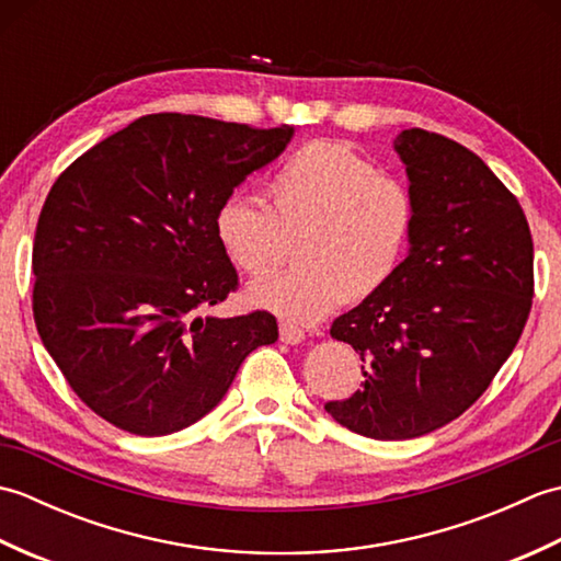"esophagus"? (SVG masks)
Listing matches in <instances>:
<instances>
[{
	"instance_id": "1",
	"label": "esophagus",
	"mask_w": 561,
	"mask_h": 561,
	"mask_svg": "<svg viewBox=\"0 0 561 561\" xmlns=\"http://www.w3.org/2000/svg\"><path fill=\"white\" fill-rule=\"evenodd\" d=\"M279 337L284 344H301L306 340V332L291 323H279Z\"/></svg>"
}]
</instances>
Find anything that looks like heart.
<instances>
[{"label":"heart","instance_id":"obj_1","mask_svg":"<svg viewBox=\"0 0 561 561\" xmlns=\"http://www.w3.org/2000/svg\"><path fill=\"white\" fill-rule=\"evenodd\" d=\"M410 187L337 141L294 151L267 183V209L241 195L214 211V236L233 267L262 277L296 243V270L250 284L245 299L313 325L342 301L380 291L408 253Z\"/></svg>","mask_w":561,"mask_h":561}]
</instances>
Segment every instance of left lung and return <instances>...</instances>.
<instances>
[{
  "label": "left lung",
  "instance_id": "8db88e82",
  "mask_svg": "<svg viewBox=\"0 0 561 561\" xmlns=\"http://www.w3.org/2000/svg\"><path fill=\"white\" fill-rule=\"evenodd\" d=\"M414 199L408 257L330 335L364 362V388L332 420L378 440L460 416L514 352L533 301V238L518 199L486 163L426 129L392 139Z\"/></svg>",
  "mask_w": 561,
  "mask_h": 561
}]
</instances>
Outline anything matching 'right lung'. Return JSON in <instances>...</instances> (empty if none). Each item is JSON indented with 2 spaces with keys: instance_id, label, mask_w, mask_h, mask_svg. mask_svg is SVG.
Segmentation results:
<instances>
[{
  "instance_id": "right-lung-1",
  "label": "right lung",
  "mask_w": 561,
  "mask_h": 561,
  "mask_svg": "<svg viewBox=\"0 0 561 561\" xmlns=\"http://www.w3.org/2000/svg\"><path fill=\"white\" fill-rule=\"evenodd\" d=\"M291 137L289 125L145 115L55 181L33 241V318L105 422L137 436L181 432L217 408L250 352L277 342L265 311H199L238 284L214 211Z\"/></svg>"
}]
</instances>
